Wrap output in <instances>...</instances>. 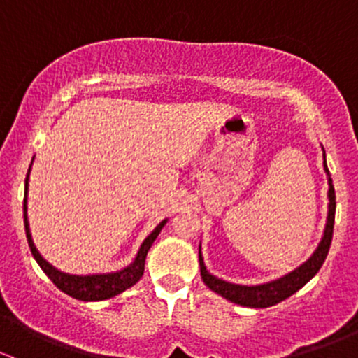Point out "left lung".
Listing matches in <instances>:
<instances>
[{"mask_svg": "<svg viewBox=\"0 0 358 358\" xmlns=\"http://www.w3.org/2000/svg\"><path fill=\"white\" fill-rule=\"evenodd\" d=\"M324 150V149H322ZM324 171L327 173V183H329V204H327V222L326 229H324L322 241L319 243L313 255L306 259L303 265L292 270L287 275L280 277V279L270 280L266 284H259V286H241V284L227 282V280L218 279V277L211 275L204 265V259L201 255L199 246V265H201V277L204 280L206 286L209 287L216 294L223 296L229 301L236 303L241 306H249V308H266V306L277 305V303L284 301L286 298L294 294L296 291L301 289L313 275L320 270L322 263L326 262V256L329 252L331 241H333V229H334V213H336V196L331 173L327 169L326 162V150H324Z\"/></svg>", "mask_w": 358, "mask_h": 358, "instance_id": "obj_1", "label": "left lung"}]
</instances>
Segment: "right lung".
Wrapping results in <instances>:
<instances>
[{"instance_id":"1","label":"right lung","mask_w":358,"mask_h":358,"mask_svg":"<svg viewBox=\"0 0 358 358\" xmlns=\"http://www.w3.org/2000/svg\"><path fill=\"white\" fill-rule=\"evenodd\" d=\"M34 159V157H32ZM32 164V162H31ZM29 173H31V166H29L27 176H25V192H24V223H25V236H27L29 248H31L32 256L38 262V265L41 266L43 272L48 275V279L59 287L60 291H64L66 294L72 296L76 299H81V301H102V299L114 298V296L121 294L122 291L129 289L131 286H135L143 275V268H145V258L147 252H149L150 246L154 244V241L157 239L159 232L162 230V227L166 225L168 218L162 220L161 223L152 230V232L147 236V239L143 241L142 246H140L138 252H136L135 259L129 263L128 266H124L122 270L110 273H93V275H71V273H64L60 270H57L55 266L50 265L39 251L36 249L34 243H32L31 229H29V220H27V190H29Z\"/></svg>"}]
</instances>
